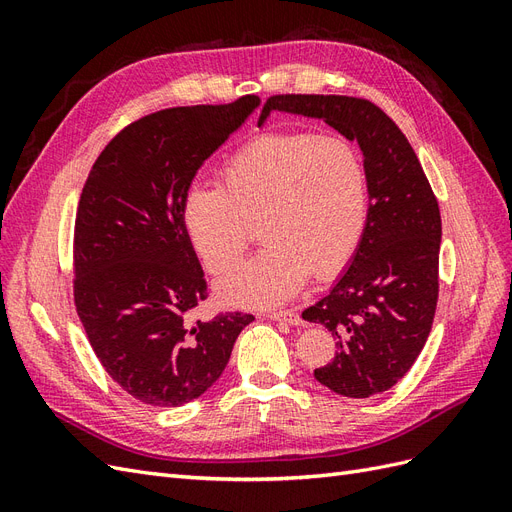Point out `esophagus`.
Segmentation results:
<instances>
[{"label": "esophagus", "instance_id": "1", "mask_svg": "<svg viewBox=\"0 0 512 512\" xmlns=\"http://www.w3.org/2000/svg\"><path fill=\"white\" fill-rule=\"evenodd\" d=\"M267 318H271L275 322H288V324H299L301 322V318L294 312H290V309H284V312H269Z\"/></svg>", "mask_w": 512, "mask_h": 512}]
</instances>
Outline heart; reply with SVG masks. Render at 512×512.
<instances>
[{"mask_svg":"<svg viewBox=\"0 0 512 512\" xmlns=\"http://www.w3.org/2000/svg\"><path fill=\"white\" fill-rule=\"evenodd\" d=\"M369 211V181L348 138L312 132H269L254 138L222 168V185L192 183L181 222L196 256L224 273L258 222L265 247L215 284L235 307H271L307 282L342 271L359 247Z\"/></svg>","mask_w":512,"mask_h":512,"instance_id":"b5f03b06","label":"heart"}]
</instances>
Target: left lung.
<instances>
[{
  "label": "left lung",
  "mask_w": 512,
  "mask_h": 512,
  "mask_svg": "<svg viewBox=\"0 0 512 512\" xmlns=\"http://www.w3.org/2000/svg\"><path fill=\"white\" fill-rule=\"evenodd\" d=\"M275 111L322 119L363 153L369 211L363 239L329 294L303 320L335 337V359L314 371L337 395L363 399L389 391L421 354L438 303L442 222L438 200L412 145L376 104L348 96H273Z\"/></svg>",
  "instance_id": "1"
}]
</instances>
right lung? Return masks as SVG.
Here are the masks:
<instances>
[{"label":"right lung","instance_id":"obj_1","mask_svg":"<svg viewBox=\"0 0 512 512\" xmlns=\"http://www.w3.org/2000/svg\"><path fill=\"white\" fill-rule=\"evenodd\" d=\"M260 100L179 106L123 128L85 181L74 222V303L89 344L123 391L158 408L222 376L252 314L188 322L207 282L181 222L198 168Z\"/></svg>","mask_w":512,"mask_h":512}]
</instances>
